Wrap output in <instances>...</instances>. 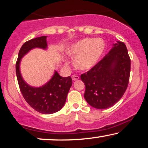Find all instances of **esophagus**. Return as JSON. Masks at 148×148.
Listing matches in <instances>:
<instances>
[{
    "mask_svg": "<svg viewBox=\"0 0 148 148\" xmlns=\"http://www.w3.org/2000/svg\"><path fill=\"white\" fill-rule=\"evenodd\" d=\"M79 79V77L77 75H72V79L73 81H76Z\"/></svg>",
    "mask_w": 148,
    "mask_h": 148,
    "instance_id": "1",
    "label": "esophagus"
}]
</instances>
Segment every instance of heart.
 I'll return each instance as SVG.
<instances>
[{
	"mask_svg": "<svg viewBox=\"0 0 148 148\" xmlns=\"http://www.w3.org/2000/svg\"><path fill=\"white\" fill-rule=\"evenodd\" d=\"M105 44L99 38H87L77 42L67 50L74 58V65L82 71L90 69L98 63L104 51Z\"/></svg>",
	"mask_w": 148,
	"mask_h": 148,
	"instance_id": "obj_1",
	"label": "heart"
}]
</instances>
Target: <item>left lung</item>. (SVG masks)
<instances>
[{
	"instance_id": "8db88e82",
	"label": "left lung",
	"mask_w": 148,
	"mask_h": 148,
	"mask_svg": "<svg viewBox=\"0 0 148 148\" xmlns=\"http://www.w3.org/2000/svg\"><path fill=\"white\" fill-rule=\"evenodd\" d=\"M112 46L100 62L81 75L86 86L84 98L90 106L97 109L114 105L128 86L131 60L127 47L119 41Z\"/></svg>"
}]
</instances>
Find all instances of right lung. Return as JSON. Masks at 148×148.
Returning <instances> with one entry per match:
<instances>
[{"instance_id":"add662e5","label":"right lung","mask_w":148,"mask_h":148,"mask_svg":"<svg viewBox=\"0 0 148 148\" xmlns=\"http://www.w3.org/2000/svg\"><path fill=\"white\" fill-rule=\"evenodd\" d=\"M46 38L47 36H41L23 44L16 62V74L20 90L28 104L38 112L50 114L58 112L65 104L66 96L72 86L71 77H62L55 71L46 84L40 87H33L25 82L20 71L21 58L30 50L36 48L47 49Z\"/></svg>"}]
</instances>
